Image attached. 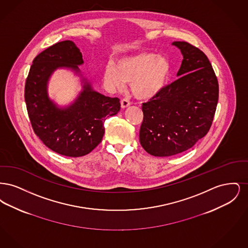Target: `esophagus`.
<instances>
[{
    "instance_id": "34e87169",
    "label": "esophagus",
    "mask_w": 248,
    "mask_h": 248,
    "mask_svg": "<svg viewBox=\"0 0 248 248\" xmlns=\"http://www.w3.org/2000/svg\"><path fill=\"white\" fill-rule=\"evenodd\" d=\"M130 100L128 98H123L122 100H121V107L123 108H127V107L130 106Z\"/></svg>"
}]
</instances>
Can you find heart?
I'll return each mask as SVG.
<instances>
[{
  "label": "heart",
  "mask_w": 248,
  "mask_h": 248,
  "mask_svg": "<svg viewBox=\"0 0 248 248\" xmlns=\"http://www.w3.org/2000/svg\"><path fill=\"white\" fill-rule=\"evenodd\" d=\"M171 71L167 58L152 52H140L119 59L115 67L108 66L105 79L117 88L131 83L132 93L137 98L150 99L165 87Z\"/></svg>",
  "instance_id": "b5f03b06"
}]
</instances>
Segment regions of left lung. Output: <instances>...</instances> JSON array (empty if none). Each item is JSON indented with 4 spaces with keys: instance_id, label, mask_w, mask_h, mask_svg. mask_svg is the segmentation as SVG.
<instances>
[{
    "instance_id": "8db88e82",
    "label": "left lung",
    "mask_w": 248,
    "mask_h": 248,
    "mask_svg": "<svg viewBox=\"0 0 248 248\" xmlns=\"http://www.w3.org/2000/svg\"><path fill=\"white\" fill-rule=\"evenodd\" d=\"M183 60L178 79L142 104L140 141L151 155L183 153L210 129L218 100V82L212 65L199 48L174 42Z\"/></svg>"
}]
</instances>
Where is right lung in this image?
<instances>
[{"mask_svg": "<svg viewBox=\"0 0 248 248\" xmlns=\"http://www.w3.org/2000/svg\"><path fill=\"white\" fill-rule=\"evenodd\" d=\"M83 63V56L73 42H59L33 59L25 84L28 115L36 136L50 150L68 157L91 153L102 140L105 120L121 108L118 97L93 91L88 83H84L77 100L66 108H59L48 98L51 73L62 67L78 72L77 65Z\"/></svg>", "mask_w": 248, "mask_h": 248, "instance_id": "1", "label": "right lung"}]
</instances>
